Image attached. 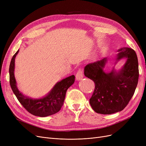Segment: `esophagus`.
<instances>
[{"label": "esophagus", "instance_id": "obj_1", "mask_svg": "<svg viewBox=\"0 0 146 146\" xmlns=\"http://www.w3.org/2000/svg\"><path fill=\"white\" fill-rule=\"evenodd\" d=\"M83 78V71L82 70H79L76 74V80H80L82 79Z\"/></svg>", "mask_w": 146, "mask_h": 146}]
</instances>
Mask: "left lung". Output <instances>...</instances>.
Masks as SVG:
<instances>
[{"label": "left lung", "instance_id": "1", "mask_svg": "<svg viewBox=\"0 0 146 146\" xmlns=\"http://www.w3.org/2000/svg\"><path fill=\"white\" fill-rule=\"evenodd\" d=\"M115 64L126 58L124 65L117 72L104 71L107 58L87 64L84 68L86 77L92 80L95 88L89 100L92 109L101 114H112L123 110L133 97L139 80L137 56L132 48L122 47L118 50Z\"/></svg>", "mask_w": 146, "mask_h": 146}]
</instances>
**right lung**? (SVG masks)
<instances>
[{"label": "right lung", "instance_id": "1", "mask_svg": "<svg viewBox=\"0 0 146 146\" xmlns=\"http://www.w3.org/2000/svg\"><path fill=\"white\" fill-rule=\"evenodd\" d=\"M19 50L12 58L9 66V82L13 92L18 100L30 113L45 117L58 112L63 105L66 91L74 82L75 76L72 75L57 82L47 95L39 99H33L23 95L18 90L15 78V60Z\"/></svg>", "mask_w": 146, "mask_h": 146}]
</instances>
